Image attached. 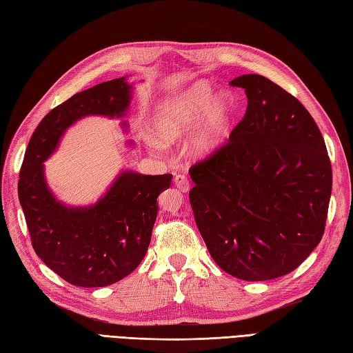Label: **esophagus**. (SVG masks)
Wrapping results in <instances>:
<instances>
[{
	"label": "esophagus",
	"mask_w": 353,
	"mask_h": 353,
	"mask_svg": "<svg viewBox=\"0 0 353 353\" xmlns=\"http://www.w3.org/2000/svg\"><path fill=\"white\" fill-rule=\"evenodd\" d=\"M174 185L180 192H188L189 188H191V183H189V180L185 174H177L174 177Z\"/></svg>",
	"instance_id": "obj_1"
}]
</instances>
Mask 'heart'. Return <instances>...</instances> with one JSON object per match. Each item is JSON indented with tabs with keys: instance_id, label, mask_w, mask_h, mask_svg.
Returning <instances> with one entry per match:
<instances>
[{
	"instance_id": "1",
	"label": "heart",
	"mask_w": 353,
	"mask_h": 353,
	"mask_svg": "<svg viewBox=\"0 0 353 353\" xmlns=\"http://www.w3.org/2000/svg\"><path fill=\"white\" fill-rule=\"evenodd\" d=\"M213 86L198 82L186 92L168 99L155 114L153 128L157 140L149 137L148 143L158 149L161 144H171L180 140L198 125L191 149L196 157H209L223 146L236 114V103L228 92H219L213 97Z\"/></svg>"
}]
</instances>
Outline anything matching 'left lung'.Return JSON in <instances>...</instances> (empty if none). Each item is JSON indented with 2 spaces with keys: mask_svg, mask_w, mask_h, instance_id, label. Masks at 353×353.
Returning <instances> with one entry per match:
<instances>
[{
  "mask_svg": "<svg viewBox=\"0 0 353 353\" xmlns=\"http://www.w3.org/2000/svg\"><path fill=\"white\" fill-rule=\"evenodd\" d=\"M230 85L245 89V117L189 170V201L214 263L261 282L291 273L319 245L332 170L318 125L295 97L259 74Z\"/></svg>",
  "mask_w": 353,
  "mask_h": 353,
  "instance_id": "obj_1",
  "label": "left lung"
}]
</instances>
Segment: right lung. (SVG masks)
Returning a JSON list of instances; mask_svg holds the SVG:
<instances>
[{"instance_id": "1", "label": "right lung", "mask_w": 353, "mask_h": 353, "mask_svg": "<svg viewBox=\"0 0 353 353\" xmlns=\"http://www.w3.org/2000/svg\"><path fill=\"white\" fill-rule=\"evenodd\" d=\"M130 103L131 85L125 77L79 92L43 117L25 152L17 194L32 248L71 285L107 286L139 267L157 221V198L173 179L122 171L101 200L89 207H67L50 192L43 162L68 126L89 114L123 117Z\"/></svg>"}]
</instances>
